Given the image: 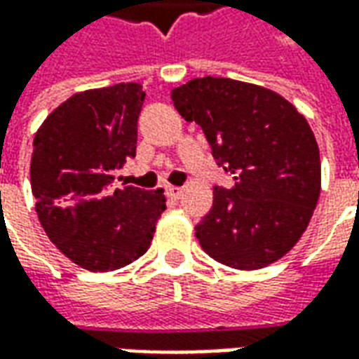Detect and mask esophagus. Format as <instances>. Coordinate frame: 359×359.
Here are the masks:
<instances>
[{
	"label": "esophagus",
	"mask_w": 359,
	"mask_h": 359,
	"mask_svg": "<svg viewBox=\"0 0 359 359\" xmlns=\"http://www.w3.org/2000/svg\"><path fill=\"white\" fill-rule=\"evenodd\" d=\"M167 196H169L171 200H179L180 196H182V188H180V187H169V188H167Z\"/></svg>",
	"instance_id": "obj_1"
}]
</instances>
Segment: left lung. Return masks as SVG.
<instances>
[{
    "label": "left lung",
    "mask_w": 359,
    "mask_h": 359,
    "mask_svg": "<svg viewBox=\"0 0 359 359\" xmlns=\"http://www.w3.org/2000/svg\"><path fill=\"white\" fill-rule=\"evenodd\" d=\"M171 97L236 180L231 190L213 188V208L196 226L203 252L241 271L275 264L302 238L321 192L306 117L273 90L219 76L192 79Z\"/></svg>",
    "instance_id": "8db88e82"
}]
</instances>
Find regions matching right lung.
<instances>
[{"instance_id": "add662e5", "label": "right lung", "mask_w": 359, "mask_h": 359, "mask_svg": "<svg viewBox=\"0 0 359 359\" xmlns=\"http://www.w3.org/2000/svg\"><path fill=\"white\" fill-rule=\"evenodd\" d=\"M144 97L136 82L79 92L34 136L36 213L55 248L82 269L115 271L144 256L165 211L163 188H111L113 172L136 156Z\"/></svg>"}]
</instances>
